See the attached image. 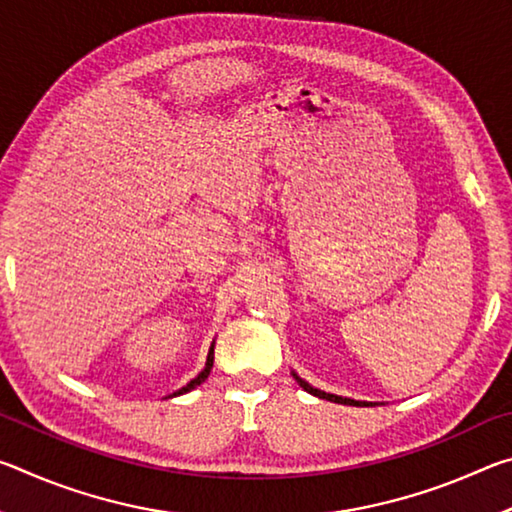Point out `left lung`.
Returning <instances> with one entry per match:
<instances>
[{
    "label": "left lung",
    "mask_w": 512,
    "mask_h": 512,
    "mask_svg": "<svg viewBox=\"0 0 512 512\" xmlns=\"http://www.w3.org/2000/svg\"><path fill=\"white\" fill-rule=\"evenodd\" d=\"M296 377V381L298 384L305 388L307 393H311V395H316V397H320V400H329V402H336V404H348V406H372V404H368V402H357V400H350V397H341V395H332V393H323V391H318V388H314V386H309L305 379H300L298 375H293Z\"/></svg>",
    "instance_id": "obj_1"
}]
</instances>
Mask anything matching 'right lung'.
Segmentation results:
<instances>
[{"label":"right lung","instance_id":"obj_1","mask_svg":"<svg viewBox=\"0 0 512 512\" xmlns=\"http://www.w3.org/2000/svg\"><path fill=\"white\" fill-rule=\"evenodd\" d=\"M212 363H214V345H212V348H210V354H207V363H205V368L201 370V375H198L196 379L189 381L187 386H183V388H180L178 393H173V395H183V393H189V391H192V388H196L198 384H203V381L207 379V375H210V370H212Z\"/></svg>","mask_w":512,"mask_h":512}]
</instances>
